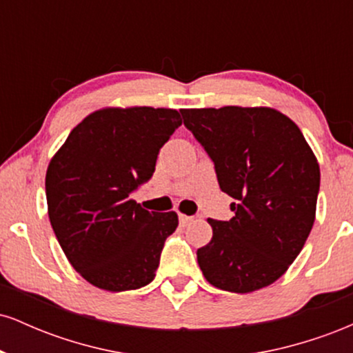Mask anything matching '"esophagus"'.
I'll return each mask as SVG.
<instances>
[{
    "instance_id": "esophagus-1",
    "label": "esophagus",
    "mask_w": 353,
    "mask_h": 353,
    "mask_svg": "<svg viewBox=\"0 0 353 353\" xmlns=\"http://www.w3.org/2000/svg\"><path fill=\"white\" fill-rule=\"evenodd\" d=\"M190 221H192V217L184 216V214H181V216H179V222H181V225H188Z\"/></svg>"
}]
</instances>
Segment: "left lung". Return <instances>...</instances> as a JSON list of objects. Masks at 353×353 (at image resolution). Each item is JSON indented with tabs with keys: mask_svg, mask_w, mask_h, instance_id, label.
<instances>
[{
	"mask_svg": "<svg viewBox=\"0 0 353 353\" xmlns=\"http://www.w3.org/2000/svg\"><path fill=\"white\" fill-rule=\"evenodd\" d=\"M184 125L236 202L230 221L208 219L212 239L197 249L205 281L249 294L274 283L301 254L315 221L320 168L290 117L272 108L182 109Z\"/></svg>",
	"mask_w": 353,
	"mask_h": 353,
	"instance_id": "obj_1",
	"label": "left lung"
}]
</instances>
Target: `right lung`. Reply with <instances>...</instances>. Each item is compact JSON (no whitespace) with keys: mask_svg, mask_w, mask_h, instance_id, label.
<instances>
[{"mask_svg":"<svg viewBox=\"0 0 353 353\" xmlns=\"http://www.w3.org/2000/svg\"><path fill=\"white\" fill-rule=\"evenodd\" d=\"M182 124L176 109L103 108L70 132L46 171L48 216L70 264L109 292L156 277L177 214L145 210L131 192L151 179L157 154Z\"/></svg>","mask_w":353,"mask_h":353,"instance_id":"obj_1","label":"right lung"}]
</instances>
